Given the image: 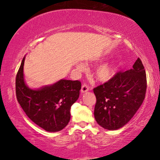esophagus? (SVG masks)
Returning <instances> with one entry per match:
<instances>
[{
  "label": "esophagus",
  "mask_w": 160,
  "mask_h": 160,
  "mask_svg": "<svg viewBox=\"0 0 160 160\" xmlns=\"http://www.w3.org/2000/svg\"><path fill=\"white\" fill-rule=\"evenodd\" d=\"M89 90H90L89 86L88 85H86V84H83L82 86V88H81V92L85 93V92H86L89 91Z\"/></svg>",
  "instance_id": "esophagus-1"
}]
</instances>
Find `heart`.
<instances>
[{"instance_id":"1","label":"heart","mask_w":160,"mask_h":160,"mask_svg":"<svg viewBox=\"0 0 160 160\" xmlns=\"http://www.w3.org/2000/svg\"><path fill=\"white\" fill-rule=\"evenodd\" d=\"M79 69L82 70V65L78 66ZM118 71V66L115 63H104L99 67L95 72L96 78L101 82H107L110 80L116 74Z\"/></svg>"}]
</instances>
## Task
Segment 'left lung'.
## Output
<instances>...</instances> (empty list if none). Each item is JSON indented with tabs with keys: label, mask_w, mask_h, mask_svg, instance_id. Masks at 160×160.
<instances>
[{
	"label": "left lung",
	"mask_w": 160,
	"mask_h": 160,
	"mask_svg": "<svg viewBox=\"0 0 160 160\" xmlns=\"http://www.w3.org/2000/svg\"><path fill=\"white\" fill-rule=\"evenodd\" d=\"M146 89L145 70L138 58L132 69L118 72L110 80L94 88L97 123L111 131L125 126L141 106Z\"/></svg>",
	"instance_id": "obj_1"
}]
</instances>
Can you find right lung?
Wrapping results in <instances>:
<instances>
[{
    "mask_svg": "<svg viewBox=\"0 0 160 160\" xmlns=\"http://www.w3.org/2000/svg\"><path fill=\"white\" fill-rule=\"evenodd\" d=\"M24 57L16 75L17 99L27 116L48 132L61 131L70 119V107L80 95L81 82L62 79L37 90L29 88L24 80Z\"/></svg>",
    "mask_w": 160,
    "mask_h": 160,
    "instance_id": "add662e5",
    "label": "right lung"
}]
</instances>
